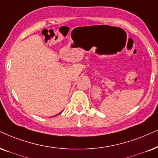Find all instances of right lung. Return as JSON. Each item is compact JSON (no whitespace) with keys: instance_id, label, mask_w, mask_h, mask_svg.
Listing matches in <instances>:
<instances>
[{"instance_id":"right-lung-1","label":"right lung","mask_w":158,"mask_h":158,"mask_svg":"<svg viewBox=\"0 0 158 158\" xmlns=\"http://www.w3.org/2000/svg\"><path fill=\"white\" fill-rule=\"evenodd\" d=\"M62 112H63V111H61V112H60V113H59V114H61ZM58 114H57V115H58Z\"/></svg>"}]
</instances>
